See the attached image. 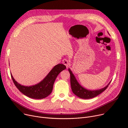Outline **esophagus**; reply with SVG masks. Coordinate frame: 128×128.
I'll return each instance as SVG.
<instances>
[{"label":"esophagus","mask_w":128,"mask_h":128,"mask_svg":"<svg viewBox=\"0 0 128 128\" xmlns=\"http://www.w3.org/2000/svg\"><path fill=\"white\" fill-rule=\"evenodd\" d=\"M62 63L63 64H64L66 66V68H68V66L70 65L69 60L67 59H63L62 60Z\"/></svg>","instance_id":"esophagus-1"}]
</instances>
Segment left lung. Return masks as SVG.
<instances>
[{"mask_svg": "<svg viewBox=\"0 0 128 128\" xmlns=\"http://www.w3.org/2000/svg\"><path fill=\"white\" fill-rule=\"evenodd\" d=\"M68 71L70 73V84L72 92L75 94L78 97L84 98V99H89L93 98H94L100 94L104 91L106 88L108 87L110 82L107 84L104 88L98 90H88L84 88L82 86H80L77 80H76L75 77L74 75L72 72L69 68Z\"/></svg>", "mask_w": 128, "mask_h": 128, "instance_id": "8db88e82", "label": "left lung"}]
</instances>
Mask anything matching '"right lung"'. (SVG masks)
<instances>
[{"instance_id":"1","label":"right lung","mask_w":128,"mask_h":128,"mask_svg":"<svg viewBox=\"0 0 128 128\" xmlns=\"http://www.w3.org/2000/svg\"><path fill=\"white\" fill-rule=\"evenodd\" d=\"M66 68L65 65L63 64L56 65L41 82L30 86H24L19 84L13 78L12 74H11V76L15 86L23 94L32 98L42 99L50 94L53 89L54 82L58 75L60 72L66 69Z\"/></svg>"}]
</instances>
